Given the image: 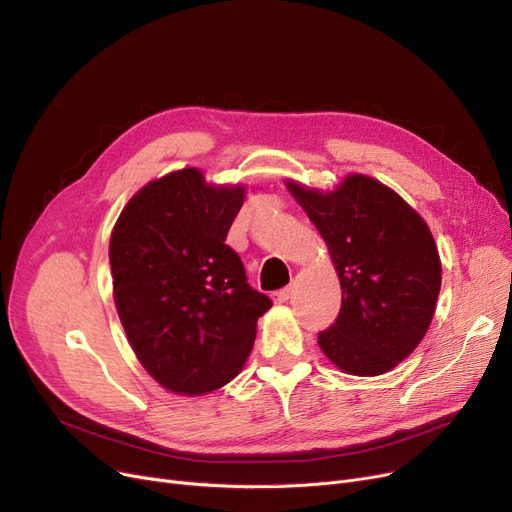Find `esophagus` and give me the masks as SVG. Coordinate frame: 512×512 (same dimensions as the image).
Listing matches in <instances>:
<instances>
[{
	"label": "esophagus",
	"instance_id": "esophagus-1",
	"mask_svg": "<svg viewBox=\"0 0 512 512\" xmlns=\"http://www.w3.org/2000/svg\"><path fill=\"white\" fill-rule=\"evenodd\" d=\"M290 297H292V288H290V286L280 288V290H276V292H274V303L282 305V303H286Z\"/></svg>",
	"mask_w": 512,
	"mask_h": 512
}]
</instances>
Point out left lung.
Instances as JSON below:
<instances>
[{
    "label": "left lung",
    "mask_w": 512,
    "mask_h": 512,
    "mask_svg": "<svg viewBox=\"0 0 512 512\" xmlns=\"http://www.w3.org/2000/svg\"><path fill=\"white\" fill-rule=\"evenodd\" d=\"M286 186L326 240L340 278V313L317 334L319 348L351 375L394 369L436 311L442 265L432 232L411 205L363 174L332 193Z\"/></svg>",
    "instance_id": "8db88e82"
}]
</instances>
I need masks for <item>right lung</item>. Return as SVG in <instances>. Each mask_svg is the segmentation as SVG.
<instances>
[{"label": "right lung", "instance_id": "obj_1", "mask_svg": "<svg viewBox=\"0 0 512 512\" xmlns=\"http://www.w3.org/2000/svg\"><path fill=\"white\" fill-rule=\"evenodd\" d=\"M242 186L195 168L153 180L122 209L110 240L114 301L134 355L176 394L218 390L245 365L270 297L226 245Z\"/></svg>", "mask_w": 512, "mask_h": 512}]
</instances>
